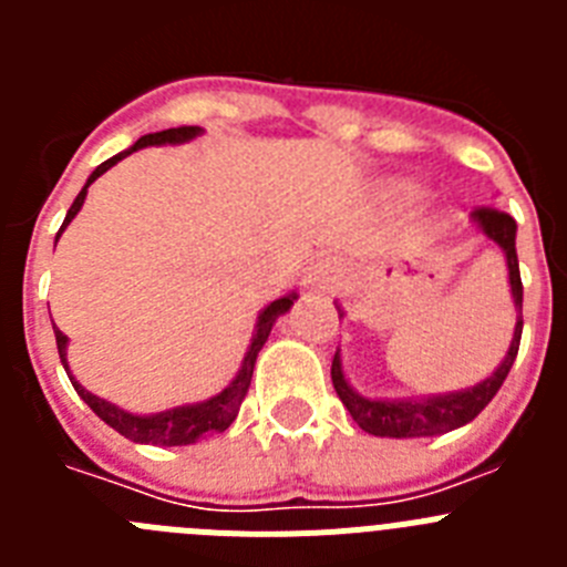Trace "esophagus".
Listing matches in <instances>:
<instances>
[{
    "label": "esophagus",
    "instance_id": "34e87169",
    "mask_svg": "<svg viewBox=\"0 0 567 567\" xmlns=\"http://www.w3.org/2000/svg\"><path fill=\"white\" fill-rule=\"evenodd\" d=\"M329 272H332V269L323 267V264H318V267H312V272H309L307 284L315 289H329Z\"/></svg>",
    "mask_w": 567,
    "mask_h": 567
}]
</instances>
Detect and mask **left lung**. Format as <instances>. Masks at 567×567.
<instances>
[{
  "label": "left lung",
  "instance_id": "1",
  "mask_svg": "<svg viewBox=\"0 0 567 567\" xmlns=\"http://www.w3.org/2000/svg\"><path fill=\"white\" fill-rule=\"evenodd\" d=\"M474 221L483 227V233L491 240H497L503 247L505 260H508V278H511V295H514V307L517 312H523V280H519V260H517V247H514V238H517V221L511 218L508 213L497 207H477L474 209ZM519 338H523V318H517V329H514V340H511V349L505 354V360L499 363V369L491 374L488 380L477 383L468 392L445 394V398H429L423 403H414V400H369L360 398L358 392H352V385L346 383L343 369H340V358L334 352L332 358V383L338 398L343 400V405L349 409L354 423L363 429V432L374 434V437H434V434H445L452 429L471 423L483 412L485 405L491 403V398L499 392L503 380L508 378L511 365L517 360L519 352Z\"/></svg>",
  "mask_w": 567,
  "mask_h": 567
}]
</instances>
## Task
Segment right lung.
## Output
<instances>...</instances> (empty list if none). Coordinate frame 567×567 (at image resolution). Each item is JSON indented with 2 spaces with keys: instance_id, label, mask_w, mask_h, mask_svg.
I'll return each mask as SVG.
<instances>
[{
  "instance_id": "add662e5",
  "label": "right lung",
  "mask_w": 567,
  "mask_h": 567,
  "mask_svg": "<svg viewBox=\"0 0 567 567\" xmlns=\"http://www.w3.org/2000/svg\"><path fill=\"white\" fill-rule=\"evenodd\" d=\"M202 133L198 127H169V130H162V133H150V135H142L138 142L133 144L130 150H124V153L113 155V158H107L104 164H99L96 169H93V175L87 178V184L82 187V193L76 195V202H73V207L68 209V218H64L62 229L68 227L73 218H76V213L82 209L84 204V195H87V187L93 182H96L99 175L107 173L110 167H113L115 162H122L124 155H130L133 150H142L147 147V144H178V142H189V138H195V135ZM62 229H59V235H62ZM56 235V240H59ZM295 295H287V298H278L272 300L264 312H260L258 318V329H255V338H252V346H249L247 358H244V365H240V372L235 374L233 383L224 389L221 394H215L213 400H207V403H198V405H182V409H173V412H162V414H150V417H135V414H127L122 412V409H115L113 403H107V400L96 398V394L84 392L82 385L76 383V380L70 378V369H68V360H64V346H68V334L62 332V329L53 327V332H56V346H59V358H62V365L64 372H68L70 383H73V389L79 392V398L84 400V403L93 409V412L99 414V417L104 420V423L110 425V429H115V432L122 434V437L133 440V443H150V445H189V443H198V440L204 437H213V434H221L227 432L229 425H233L235 414H238L240 409V400L247 398V389H249V380H252V369H255V360H258V352L260 346L267 343L269 332H272V323L278 320V315L287 312L289 307H292Z\"/></svg>"
}]
</instances>
